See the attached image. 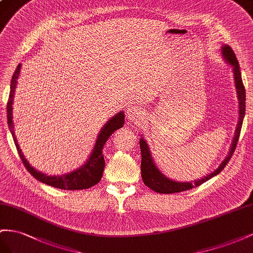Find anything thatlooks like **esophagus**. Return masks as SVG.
Instances as JSON below:
<instances>
[{
	"label": "esophagus",
	"mask_w": 253,
	"mask_h": 253,
	"mask_svg": "<svg viewBox=\"0 0 253 253\" xmlns=\"http://www.w3.org/2000/svg\"><path fill=\"white\" fill-rule=\"evenodd\" d=\"M142 115H143V111L138 106H130L127 109V118L129 121H134L136 119H140Z\"/></svg>",
	"instance_id": "obj_1"
}]
</instances>
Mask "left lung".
<instances>
[{
	"label": "left lung",
	"instance_id": "left-lung-1",
	"mask_svg": "<svg viewBox=\"0 0 253 253\" xmlns=\"http://www.w3.org/2000/svg\"><path fill=\"white\" fill-rule=\"evenodd\" d=\"M221 56L223 60L227 63H229L233 69V76H234V84H235V89H236V94L237 98H239V122H237V126L235 129V133L233 136L232 143H231V147L229 150L228 156L223 159V161L219 164V167L216 169L211 174L205 176L204 178L195 180V181L191 182H180L175 181V180H171L168 178L162 172L159 170L157 165L154 162V159L151 157L150 150L148 147V144L144 138L140 139V148H141V155H142V161H141V176L143 179V182L145 185H147L149 189L157 193H162V194H171V193H179L183 192L186 190H191L194 186H199L204 182L208 181L209 179L212 177L218 175L219 172L225 169L227 163L230 161L231 157H232L237 141L240 138L241 129L243 125V120L245 117V111H246V91H245V86L243 84L242 81V74L240 70V64L239 61L236 59V56L233 53L232 48L229 45H222L221 46Z\"/></svg>",
	"mask_w": 253,
	"mask_h": 253
}]
</instances>
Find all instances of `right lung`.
<instances>
[{"mask_svg":"<svg viewBox=\"0 0 253 253\" xmlns=\"http://www.w3.org/2000/svg\"><path fill=\"white\" fill-rule=\"evenodd\" d=\"M21 71V64L17 67L16 71L12 75L11 83H10V92L8 97V103H7V121H8V127L10 133L13 138L14 144H16L17 150L19 156L22 160L24 167L26 169L31 172L36 179L39 180L42 183H45L47 185L57 187V189L61 190H68V191H75V190H84L89 189V187L97 184L100 179L103 177V171L105 169V159L103 156V148L106 144L107 140L109 136L124 125L125 121V114L123 111H120L108 121L104 127L100 129V131L97 135V139L95 141V145L93 147L92 153L86 162L82 165L81 168L63 174L61 176H47L46 174L34 169L32 165L27 162L25 159L22 150L20 149L19 143L17 141L16 135H14V127H13V121H12V104H13V96L14 92L17 88V82L18 77Z\"/></svg>","mask_w":253,"mask_h":253,"instance_id":"add662e5","label":"right lung"}]
</instances>
